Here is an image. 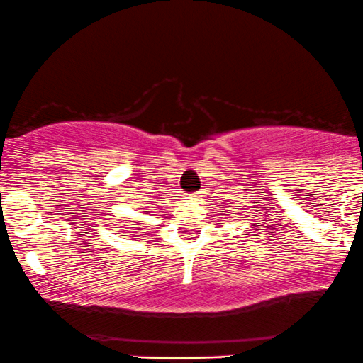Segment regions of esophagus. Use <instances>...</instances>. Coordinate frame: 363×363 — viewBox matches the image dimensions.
Listing matches in <instances>:
<instances>
[{"label":"esophagus","instance_id":"1","mask_svg":"<svg viewBox=\"0 0 363 363\" xmlns=\"http://www.w3.org/2000/svg\"><path fill=\"white\" fill-rule=\"evenodd\" d=\"M192 197H199V195H192Z\"/></svg>","mask_w":363,"mask_h":363}]
</instances>
